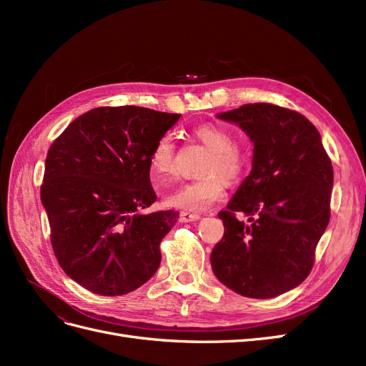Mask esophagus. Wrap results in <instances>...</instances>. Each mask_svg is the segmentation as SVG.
<instances>
[{"instance_id": "1", "label": "esophagus", "mask_w": 366, "mask_h": 366, "mask_svg": "<svg viewBox=\"0 0 366 366\" xmlns=\"http://www.w3.org/2000/svg\"><path fill=\"white\" fill-rule=\"evenodd\" d=\"M200 218V214L197 212H189V210H182L180 212V219L184 221V223H189V221H197Z\"/></svg>"}]
</instances>
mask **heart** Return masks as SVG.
<instances>
[{"instance_id":"heart-1","label":"heart","mask_w":366,"mask_h":366,"mask_svg":"<svg viewBox=\"0 0 366 366\" xmlns=\"http://www.w3.org/2000/svg\"><path fill=\"white\" fill-rule=\"evenodd\" d=\"M194 137L210 151L202 168V179L174 187L166 194L164 202L183 210H204L221 200L229 184L242 182L250 159L244 148L235 143L229 128L218 124H203L194 128ZM151 172L162 182L175 174V147L169 136L160 137L149 157Z\"/></svg>"}]
</instances>
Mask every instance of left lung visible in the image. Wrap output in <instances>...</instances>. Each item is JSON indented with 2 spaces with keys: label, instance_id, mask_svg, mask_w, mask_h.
Instances as JSON below:
<instances>
[{
  "label": "left lung",
  "instance_id": "1",
  "mask_svg": "<svg viewBox=\"0 0 366 366\" xmlns=\"http://www.w3.org/2000/svg\"><path fill=\"white\" fill-rule=\"evenodd\" d=\"M217 117L235 122L254 145L250 174L218 212L224 235L210 253L212 270L238 295L280 296L313 269L331 214L333 166L316 127L293 109L258 102Z\"/></svg>",
  "mask_w": 366,
  "mask_h": 366
}]
</instances>
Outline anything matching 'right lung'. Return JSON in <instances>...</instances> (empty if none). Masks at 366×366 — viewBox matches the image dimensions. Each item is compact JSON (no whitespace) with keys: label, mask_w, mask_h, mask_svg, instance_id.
<instances>
[{"label":"right lung","mask_w":366,"mask_h":366,"mask_svg":"<svg viewBox=\"0 0 366 366\" xmlns=\"http://www.w3.org/2000/svg\"><path fill=\"white\" fill-rule=\"evenodd\" d=\"M180 116L136 105L99 107L50 145L41 202L54 257L84 289L120 296L157 272L160 242L179 212H143L157 200L149 157Z\"/></svg>","instance_id":"right-lung-1"}]
</instances>
